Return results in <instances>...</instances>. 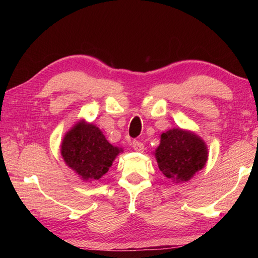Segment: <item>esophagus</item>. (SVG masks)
Returning <instances> with one entry per match:
<instances>
[{
	"label": "esophagus",
	"mask_w": 258,
	"mask_h": 258,
	"mask_svg": "<svg viewBox=\"0 0 258 258\" xmlns=\"http://www.w3.org/2000/svg\"><path fill=\"white\" fill-rule=\"evenodd\" d=\"M132 147L135 151H139V152H142L145 150V146H143V143L138 141V140H134L132 142Z\"/></svg>",
	"instance_id": "esophagus-1"
}]
</instances>
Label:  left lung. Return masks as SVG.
Segmentation results:
<instances>
[{
	"label": "left lung",
	"instance_id": "obj_1",
	"mask_svg": "<svg viewBox=\"0 0 258 258\" xmlns=\"http://www.w3.org/2000/svg\"><path fill=\"white\" fill-rule=\"evenodd\" d=\"M156 159L161 173L174 182L187 181L207 161V147L202 139L181 128L163 133L156 150Z\"/></svg>",
	"mask_w": 258,
	"mask_h": 258
}]
</instances>
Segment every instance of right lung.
<instances>
[{
  "instance_id": "add662e5",
  "label": "right lung",
  "mask_w": 258,
  "mask_h": 258,
  "mask_svg": "<svg viewBox=\"0 0 258 258\" xmlns=\"http://www.w3.org/2000/svg\"><path fill=\"white\" fill-rule=\"evenodd\" d=\"M119 151L107 141L97 126L85 121L74 126L61 145V155L66 164L85 181L103 176Z\"/></svg>"
}]
</instances>
